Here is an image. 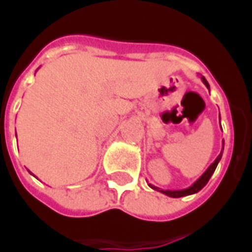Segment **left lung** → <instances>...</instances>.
Masks as SVG:
<instances>
[{
	"mask_svg": "<svg viewBox=\"0 0 252 252\" xmlns=\"http://www.w3.org/2000/svg\"><path fill=\"white\" fill-rule=\"evenodd\" d=\"M200 78H201V81H203V84L205 85V86L209 89V84H208V81L204 78L203 76H200ZM221 124V123H220ZM222 129V128H221ZM222 152H223V140H222V150H221V153L219 154V157L216 158L215 162L212 163L209 167L205 170V172H204L203 175L200 176L199 179L196 180L195 183L192 184V186H189L188 188H184V189H161V188L156 187V186H153V184H149L150 188H153V189H156V191H159L162 192V193H165V195L170 196V197H183V196H188V195H193V193H196V192H199L201 188L205 187V184L209 182V179H211V176L213 175V172H215L216 167H217V165H219V162L221 161V157H222Z\"/></svg>",
	"mask_w": 252,
	"mask_h": 252,
	"instance_id": "8db88e82",
	"label": "left lung"
}]
</instances>
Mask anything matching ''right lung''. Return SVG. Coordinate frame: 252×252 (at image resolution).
I'll list each match as a JSON object with an SVG mask.
<instances>
[{"label":"right lung","instance_id":"obj_1","mask_svg":"<svg viewBox=\"0 0 252 252\" xmlns=\"http://www.w3.org/2000/svg\"><path fill=\"white\" fill-rule=\"evenodd\" d=\"M32 175H33V174H32Z\"/></svg>","mask_w":252,"mask_h":252}]
</instances>
